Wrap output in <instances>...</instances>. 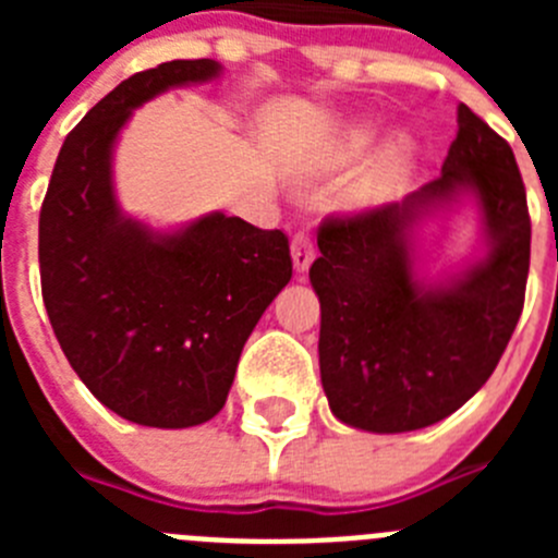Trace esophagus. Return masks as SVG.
<instances>
[{
	"instance_id": "esophagus-1",
	"label": "esophagus",
	"mask_w": 558,
	"mask_h": 558,
	"mask_svg": "<svg viewBox=\"0 0 558 558\" xmlns=\"http://www.w3.org/2000/svg\"><path fill=\"white\" fill-rule=\"evenodd\" d=\"M290 256H293V268L299 270V274H304V270L313 265L315 245H313V236H310L307 231H299V234L293 236V243H290Z\"/></svg>"
}]
</instances>
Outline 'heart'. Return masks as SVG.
<instances>
[{"mask_svg": "<svg viewBox=\"0 0 558 558\" xmlns=\"http://www.w3.org/2000/svg\"><path fill=\"white\" fill-rule=\"evenodd\" d=\"M374 142H377V128L368 125V122H354V125L343 128L338 136L324 142V147H318V153L310 159V167H313L315 172L343 170V167L363 159V156L374 147ZM411 156L413 145L405 136H393V140H388L386 145L377 150V156H374V161L368 165V170L363 172L360 184L354 186V198L368 201L391 192L408 172Z\"/></svg>", "mask_w": 558, "mask_h": 558, "instance_id": "1", "label": "heart"}]
</instances>
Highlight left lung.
Segmentation results:
<instances>
[{"label": "left lung", "instance_id": "obj_1", "mask_svg": "<svg viewBox=\"0 0 558 558\" xmlns=\"http://www.w3.org/2000/svg\"><path fill=\"white\" fill-rule=\"evenodd\" d=\"M461 197L476 201L487 251L461 275L425 280L415 229ZM318 251L310 282L335 418L368 433L436 425L492 377L525 302L531 218L509 142L461 102L441 175L399 204L324 220Z\"/></svg>", "mask_w": 558, "mask_h": 558}]
</instances>
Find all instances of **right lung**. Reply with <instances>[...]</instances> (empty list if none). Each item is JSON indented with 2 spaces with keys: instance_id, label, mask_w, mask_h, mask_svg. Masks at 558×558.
Returning a JSON list of instances; mask_svg holds the SVG:
<instances>
[{
  "instance_id": "add662e5",
  "label": "right lung",
  "mask_w": 558,
  "mask_h": 558,
  "mask_svg": "<svg viewBox=\"0 0 558 558\" xmlns=\"http://www.w3.org/2000/svg\"><path fill=\"white\" fill-rule=\"evenodd\" d=\"M220 72L198 58L122 81L66 136L38 218L44 307L69 366L145 427L218 416L245 340L293 276L279 229L211 211L159 231L128 218L113 192V147L133 111Z\"/></svg>"
}]
</instances>
